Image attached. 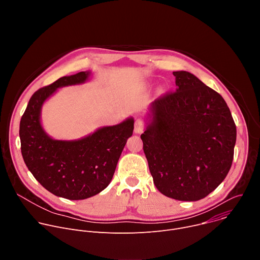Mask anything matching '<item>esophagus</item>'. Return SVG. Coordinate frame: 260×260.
I'll use <instances>...</instances> for the list:
<instances>
[{
	"label": "esophagus",
	"mask_w": 260,
	"mask_h": 260,
	"mask_svg": "<svg viewBox=\"0 0 260 260\" xmlns=\"http://www.w3.org/2000/svg\"><path fill=\"white\" fill-rule=\"evenodd\" d=\"M144 128H145L144 122L142 120H140V119L136 120V122H135V133L136 134H142Z\"/></svg>",
	"instance_id": "esophagus-1"
}]
</instances>
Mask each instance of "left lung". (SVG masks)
Instances as JSON below:
<instances>
[{
  "label": "left lung",
  "mask_w": 260,
  "mask_h": 260,
  "mask_svg": "<svg viewBox=\"0 0 260 260\" xmlns=\"http://www.w3.org/2000/svg\"><path fill=\"white\" fill-rule=\"evenodd\" d=\"M173 74L176 91L151 103L141 139L156 188L168 198L196 202L228 176L237 128L218 92L189 72Z\"/></svg>",
  "instance_id": "1"
}]
</instances>
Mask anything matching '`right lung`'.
I'll return each instance as SVG.
<instances>
[{
	"label": "right lung",
	"instance_id": "1",
	"mask_svg": "<svg viewBox=\"0 0 260 260\" xmlns=\"http://www.w3.org/2000/svg\"><path fill=\"white\" fill-rule=\"evenodd\" d=\"M90 75V71L79 72L37 90L19 125L21 154L29 172L49 192L71 201L91 198L108 186L134 131L135 120L128 117L77 140H56L45 132L41 123L44 103L58 88L83 84Z\"/></svg>",
	"mask_w": 260,
	"mask_h": 260
}]
</instances>
